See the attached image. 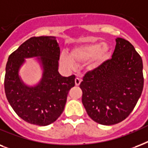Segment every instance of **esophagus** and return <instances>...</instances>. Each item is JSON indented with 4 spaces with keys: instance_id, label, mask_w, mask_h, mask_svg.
Listing matches in <instances>:
<instances>
[{
    "instance_id": "34e87169",
    "label": "esophagus",
    "mask_w": 148,
    "mask_h": 148,
    "mask_svg": "<svg viewBox=\"0 0 148 148\" xmlns=\"http://www.w3.org/2000/svg\"><path fill=\"white\" fill-rule=\"evenodd\" d=\"M80 83H81V79H80L79 78H75V86H79Z\"/></svg>"
}]
</instances>
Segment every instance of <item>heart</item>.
Listing matches in <instances>:
<instances>
[{
	"label": "heart",
	"mask_w": 148,
	"mask_h": 148,
	"mask_svg": "<svg viewBox=\"0 0 148 148\" xmlns=\"http://www.w3.org/2000/svg\"><path fill=\"white\" fill-rule=\"evenodd\" d=\"M110 49L106 43H90L74 47L70 51L69 56L66 52H62L59 57L60 63L63 67L73 69L75 64H81L90 61V70H95L101 66L110 57Z\"/></svg>",
	"instance_id": "heart-1"
}]
</instances>
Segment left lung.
I'll return each instance as SVG.
<instances>
[{
    "label": "left lung",
    "mask_w": 148,
    "mask_h": 148,
    "mask_svg": "<svg viewBox=\"0 0 148 148\" xmlns=\"http://www.w3.org/2000/svg\"><path fill=\"white\" fill-rule=\"evenodd\" d=\"M79 87L86 113L95 122L113 125L130 115L143 91V62L134 47L116 38L111 59L85 75Z\"/></svg>",
    "instance_id": "1"
}]
</instances>
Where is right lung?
Wrapping results in <instances>:
<instances>
[{
    "label": "right lung",
    "mask_w": 148,
    "mask_h": 148,
    "mask_svg": "<svg viewBox=\"0 0 148 148\" xmlns=\"http://www.w3.org/2000/svg\"><path fill=\"white\" fill-rule=\"evenodd\" d=\"M60 48L54 36L32 37L8 57L5 69L4 90L17 114L32 124L47 126L63 112L67 95L75 86L74 75L64 77L58 73ZM37 58L42 78L35 86H27L19 75L25 58Z\"/></svg>",
    "instance_id": "add662e5"
}]
</instances>
